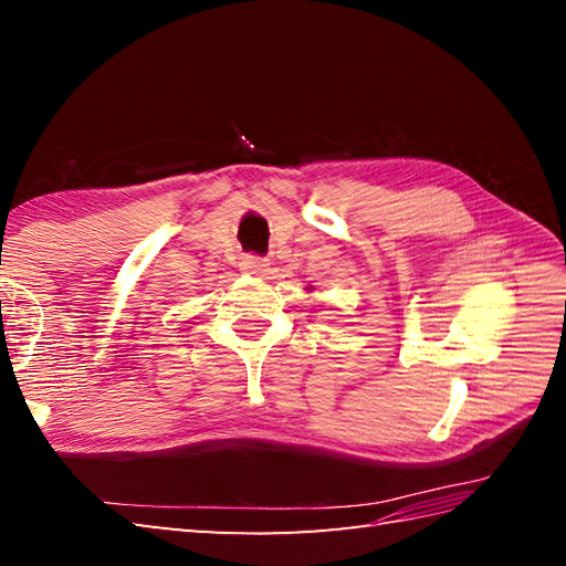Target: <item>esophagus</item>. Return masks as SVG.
Here are the masks:
<instances>
[{
	"instance_id": "34e87169",
	"label": "esophagus",
	"mask_w": 566,
	"mask_h": 566,
	"mask_svg": "<svg viewBox=\"0 0 566 566\" xmlns=\"http://www.w3.org/2000/svg\"><path fill=\"white\" fill-rule=\"evenodd\" d=\"M240 270H243L245 274H264L270 270V262L264 258H255V255H248L240 260Z\"/></svg>"
}]
</instances>
